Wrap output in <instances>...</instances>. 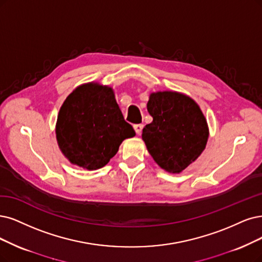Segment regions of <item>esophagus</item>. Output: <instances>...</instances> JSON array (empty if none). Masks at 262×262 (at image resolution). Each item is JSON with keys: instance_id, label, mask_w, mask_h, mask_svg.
<instances>
[{"instance_id": "esophagus-1", "label": "esophagus", "mask_w": 262, "mask_h": 262, "mask_svg": "<svg viewBox=\"0 0 262 262\" xmlns=\"http://www.w3.org/2000/svg\"><path fill=\"white\" fill-rule=\"evenodd\" d=\"M142 128H143V125H142V124H135V125H134V129H135V132H136L137 135H140V134H141Z\"/></svg>"}]
</instances>
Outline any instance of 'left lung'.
<instances>
[{"label":"left lung","mask_w":262,"mask_h":262,"mask_svg":"<svg viewBox=\"0 0 262 262\" xmlns=\"http://www.w3.org/2000/svg\"><path fill=\"white\" fill-rule=\"evenodd\" d=\"M147 109L153 121L142 129V140L158 165L179 173L204 151L208 125L200 105L178 92L151 93Z\"/></svg>","instance_id":"1"}]
</instances>
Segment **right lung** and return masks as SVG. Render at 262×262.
Segmentation results:
<instances>
[{
    "instance_id": "1",
    "label": "right lung",
    "mask_w": 262,
    "mask_h": 262,
    "mask_svg": "<svg viewBox=\"0 0 262 262\" xmlns=\"http://www.w3.org/2000/svg\"><path fill=\"white\" fill-rule=\"evenodd\" d=\"M55 132L63 156L87 170L106 165L123 140L136 135L124 120L112 87L98 82L77 86L67 97Z\"/></svg>"
}]
</instances>
